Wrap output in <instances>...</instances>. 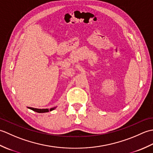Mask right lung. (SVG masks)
<instances>
[{"instance_id":"add662e5","label":"right lung","mask_w":153,"mask_h":153,"mask_svg":"<svg viewBox=\"0 0 153 153\" xmlns=\"http://www.w3.org/2000/svg\"><path fill=\"white\" fill-rule=\"evenodd\" d=\"M56 107H53V108H52L51 109H48V108H46V109H39V108H31V107H30V109L33 110V111L35 112H37L38 113H44V112H48L49 111H52V110H54L55 108H56Z\"/></svg>"}]
</instances>
